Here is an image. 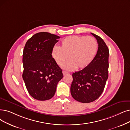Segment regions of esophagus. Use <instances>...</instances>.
<instances>
[{
    "instance_id": "1",
    "label": "esophagus",
    "mask_w": 130,
    "mask_h": 130,
    "mask_svg": "<svg viewBox=\"0 0 130 130\" xmlns=\"http://www.w3.org/2000/svg\"><path fill=\"white\" fill-rule=\"evenodd\" d=\"M62 73H63V75H67V74H68V72L65 71H62Z\"/></svg>"
}]
</instances>
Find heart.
<instances>
[{"label":"heart","instance_id":"heart-1","mask_svg":"<svg viewBox=\"0 0 130 130\" xmlns=\"http://www.w3.org/2000/svg\"><path fill=\"white\" fill-rule=\"evenodd\" d=\"M98 52V43L92 37L70 36L62 40L60 47L55 46L52 55L59 66L63 64L67 59L69 60L63 65V68L72 70L76 68L83 69L94 60Z\"/></svg>","mask_w":130,"mask_h":130}]
</instances>
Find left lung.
Wrapping results in <instances>:
<instances>
[{"instance_id":"1","label":"left lung","mask_w":130,"mask_h":130,"mask_svg":"<svg viewBox=\"0 0 130 130\" xmlns=\"http://www.w3.org/2000/svg\"><path fill=\"white\" fill-rule=\"evenodd\" d=\"M91 34L98 44L96 55L86 68L72 74L73 80L70 87L72 96L82 103L96 100L103 92L108 77L109 49L100 37Z\"/></svg>"}]
</instances>
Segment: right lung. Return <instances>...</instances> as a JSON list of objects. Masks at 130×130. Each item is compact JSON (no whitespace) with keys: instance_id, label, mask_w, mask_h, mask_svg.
I'll list each match as a JSON object with an SVG mask.
<instances>
[{"instance_id":"add662e5","label":"right lung","mask_w":130,"mask_h":130,"mask_svg":"<svg viewBox=\"0 0 130 130\" xmlns=\"http://www.w3.org/2000/svg\"><path fill=\"white\" fill-rule=\"evenodd\" d=\"M60 38L41 32L32 36L25 45L22 77L30 95L36 100L45 101L52 98L57 84L63 77L62 69L52 55Z\"/></svg>"}]
</instances>
